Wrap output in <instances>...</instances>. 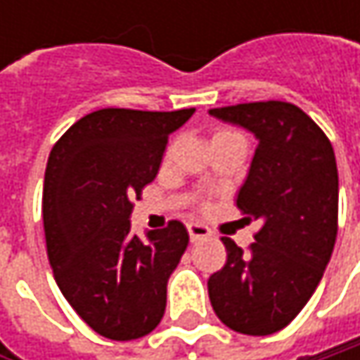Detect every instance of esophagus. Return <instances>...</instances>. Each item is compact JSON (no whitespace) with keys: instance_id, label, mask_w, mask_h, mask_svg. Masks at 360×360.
Returning a JSON list of instances; mask_svg holds the SVG:
<instances>
[{"instance_id":"esophagus-1","label":"esophagus","mask_w":360,"mask_h":360,"mask_svg":"<svg viewBox=\"0 0 360 360\" xmlns=\"http://www.w3.org/2000/svg\"><path fill=\"white\" fill-rule=\"evenodd\" d=\"M187 231H189L191 242H198V240H204V238H208V236H210V229H208L204 223H198V221L187 223Z\"/></svg>"}]
</instances>
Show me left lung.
Segmentation results:
<instances>
[{
	"label": "left lung",
	"instance_id": "1",
	"mask_svg": "<svg viewBox=\"0 0 360 360\" xmlns=\"http://www.w3.org/2000/svg\"><path fill=\"white\" fill-rule=\"evenodd\" d=\"M258 139L238 193L244 219L260 221L248 250L221 238L227 262L208 279L217 317L233 331L269 335L294 321L317 290L338 236V167L319 124L288 102L212 108Z\"/></svg>",
	"mask_w": 360,
	"mask_h": 360
}]
</instances>
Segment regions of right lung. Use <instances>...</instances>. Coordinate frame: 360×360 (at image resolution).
<instances>
[{"instance_id":"right-lung-1","label":"right lung","mask_w":360,"mask_h":360,"mask_svg":"<svg viewBox=\"0 0 360 360\" xmlns=\"http://www.w3.org/2000/svg\"><path fill=\"white\" fill-rule=\"evenodd\" d=\"M104 108L77 120L51 148L43 229L56 283L100 335L150 333L167 309V283L189 236L179 221L131 233L133 200L156 179L169 135L193 114Z\"/></svg>"}]
</instances>
